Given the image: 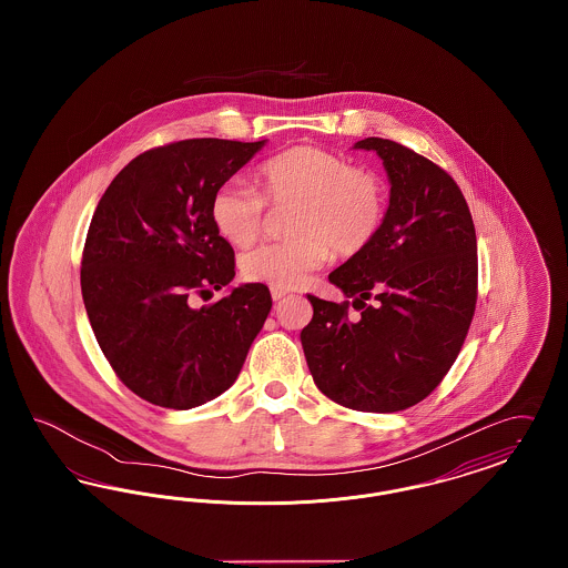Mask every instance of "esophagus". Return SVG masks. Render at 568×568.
<instances>
[{"instance_id":"34e87169","label":"esophagus","mask_w":568,"mask_h":568,"mask_svg":"<svg viewBox=\"0 0 568 568\" xmlns=\"http://www.w3.org/2000/svg\"><path fill=\"white\" fill-rule=\"evenodd\" d=\"M272 300L274 302H278V300H283V297L287 296L290 292H285V290H276V287H272L271 290Z\"/></svg>"}]
</instances>
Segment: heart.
I'll list each match as a JSON object with an SVG mask.
<instances>
[{
    "label": "heart",
    "mask_w": 568,
    "mask_h": 568,
    "mask_svg": "<svg viewBox=\"0 0 568 568\" xmlns=\"http://www.w3.org/2000/svg\"><path fill=\"white\" fill-rule=\"evenodd\" d=\"M260 183L274 206L294 204L287 241L266 243L243 257L253 283L294 290L322 268L329 246L355 255L377 236L385 216V187L377 174L320 146H294L262 163ZM266 201L244 181L221 185L211 202L216 232L234 246H251L262 234Z\"/></svg>",
    "instance_id": "b5f03b06"
}]
</instances>
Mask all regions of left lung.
I'll list each match as a JSON object with an SVG mask.
<instances>
[{
  "mask_svg": "<svg viewBox=\"0 0 568 568\" xmlns=\"http://www.w3.org/2000/svg\"><path fill=\"white\" fill-rule=\"evenodd\" d=\"M353 149L375 151L389 181L377 236L327 276L359 317L347 315L349 302L308 296L313 320L300 341L329 400L396 413L422 403L458 357L477 302V236L443 168L394 140Z\"/></svg>",
  "mask_w": 568,
  "mask_h": 568,
  "instance_id": "1",
  "label": "left lung"
}]
</instances>
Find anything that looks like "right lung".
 Returning <instances> with one entry per match:
<instances>
[{"mask_svg":"<svg viewBox=\"0 0 568 568\" xmlns=\"http://www.w3.org/2000/svg\"><path fill=\"white\" fill-rule=\"evenodd\" d=\"M266 140H183L128 163L104 191L82 251L84 308L100 349L135 396L187 410L223 394L272 308L262 283L234 278V248L211 202Z\"/></svg>","mask_w":568,"mask_h":568,"instance_id":"add662e5","label":"right lung"}]
</instances>
